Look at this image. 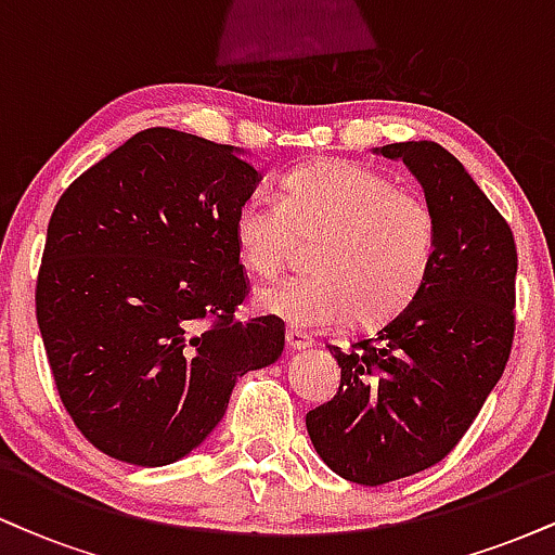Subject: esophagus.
I'll list each match as a JSON object with an SVG mask.
<instances>
[{
	"label": "esophagus",
	"mask_w": 555,
	"mask_h": 555,
	"mask_svg": "<svg viewBox=\"0 0 555 555\" xmlns=\"http://www.w3.org/2000/svg\"><path fill=\"white\" fill-rule=\"evenodd\" d=\"M313 344H315L313 336L305 334V331H299L295 326L286 328V347H289V349H297V352H299V349H310Z\"/></svg>",
	"instance_id": "esophagus-1"
}]
</instances>
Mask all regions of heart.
<instances>
[{"label": "heart", "mask_w": 555, "mask_h": 555, "mask_svg": "<svg viewBox=\"0 0 555 555\" xmlns=\"http://www.w3.org/2000/svg\"><path fill=\"white\" fill-rule=\"evenodd\" d=\"M234 247L245 271L276 276L297 240L313 242L310 273L263 286L260 313L297 328H331L352 315L360 326L391 321L428 282L438 250L430 203L367 164L326 158L282 180L279 197L242 201Z\"/></svg>", "instance_id": "obj_1"}]
</instances>
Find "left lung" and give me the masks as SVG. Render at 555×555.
<instances>
[{
	"label": "left lung",
	"instance_id": "1",
	"mask_svg": "<svg viewBox=\"0 0 555 555\" xmlns=\"http://www.w3.org/2000/svg\"><path fill=\"white\" fill-rule=\"evenodd\" d=\"M423 184L438 250L420 295L349 352L339 393L305 417L321 460L360 486H384L443 460L499 384L517 328L512 227L433 140L378 149Z\"/></svg>",
	"mask_w": 555,
	"mask_h": 555
}]
</instances>
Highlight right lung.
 I'll return each instance as SVG.
<instances>
[{
  "mask_svg": "<svg viewBox=\"0 0 555 555\" xmlns=\"http://www.w3.org/2000/svg\"><path fill=\"white\" fill-rule=\"evenodd\" d=\"M256 184L232 145L151 127L56 201L36 318L67 415L106 456L182 460L240 375L282 354V318L234 315L250 295L234 214Z\"/></svg>",
  "mask_w": 555,
  "mask_h": 555,
  "instance_id": "obj_1",
  "label": "right lung"
}]
</instances>
